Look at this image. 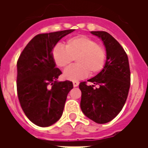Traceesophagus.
<instances>
[{
    "label": "esophagus",
    "mask_w": 148,
    "mask_h": 148,
    "mask_svg": "<svg viewBox=\"0 0 148 148\" xmlns=\"http://www.w3.org/2000/svg\"><path fill=\"white\" fill-rule=\"evenodd\" d=\"M78 85H79V83H78L77 82H73V86H74V87L78 86Z\"/></svg>",
    "instance_id": "34e87169"
}]
</instances>
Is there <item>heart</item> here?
Returning a JSON list of instances; mask_svg holds the SVG:
<instances>
[{"mask_svg":"<svg viewBox=\"0 0 148 148\" xmlns=\"http://www.w3.org/2000/svg\"><path fill=\"white\" fill-rule=\"evenodd\" d=\"M52 59L60 69L69 67L73 60L76 65L63 72V77L69 81H76L90 75H96L105 66L106 51L102 46L86 36H77L68 39L64 48L60 45L52 49Z\"/></svg>","mask_w":148,"mask_h":148,"instance_id":"obj_1","label":"heart"}]
</instances>
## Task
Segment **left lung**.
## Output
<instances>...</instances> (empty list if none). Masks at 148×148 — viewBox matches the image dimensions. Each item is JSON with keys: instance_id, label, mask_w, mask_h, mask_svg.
I'll use <instances>...</instances> for the list:
<instances>
[{"instance_id": "left-lung-1", "label": "left lung", "mask_w": 148, "mask_h": 148, "mask_svg": "<svg viewBox=\"0 0 148 148\" xmlns=\"http://www.w3.org/2000/svg\"><path fill=\"white\" fill-rule=\"evenodd\" d=\"M102 40L106 50L105 66L88 82L79 84L82 91L81 109L87 117L97 124L114 119L123 109L130 88V68L124 48L106 32H91ZM98 84L99 87L95 88Z\"/></svg>"}]
</instances>
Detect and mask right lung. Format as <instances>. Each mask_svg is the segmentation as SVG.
Instances as JSON below:
<instances>
[{
  "label": "right lung",
  "instance_id": "add662e5",
  "mask_svg": "<svg viewBox=\"0 0 148 148\" xmlns=\"http://www.w3.org/2000/svg\"><path fill=\"white\" fill-rule=\"evenodd\" d=\"M74 29L39 34L27 43L17 61L18 98L21 108L32 123L48 127L60 119L70 81L58 82L61 71L56 68L51 51L57 42Z\"/></svg>",
  "mask_w": 148,
  "mask_h": 148
}]
</instances>
